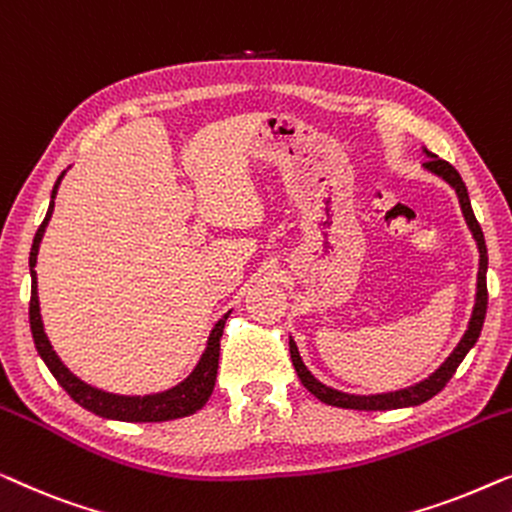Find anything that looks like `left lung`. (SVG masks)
Masks as SVG:
<instances>
[{
  "label": "left lung",
  "mask_w": 512,
  "mask_h": 512,
  "mask_svg": "<svg viewBox=\"0 0 512 512\" xmlns=\"http://www.w3.org/2000/svg\"><path fill=\"white\" fill-rule=\"evenodd\" d=\"M424 153H427V157H429V160L424 162V169L431 171V174L441 176L443 181L457 192L459 206H462L466 225H469L473 239H475V243H478V253H480L478 292H475V306H473V313H471V320H469V329L464 331L462 341L457 343V348L452 350V355L445 359V362L438 366V369L431 373L429 378H424L422 383H417L413 387H406V390H397V392L369 394V397H362V394H345V392L334 390V387H327L325 383H320V380L306 369V364L301 362L297 343H294L292 336H290V357H292L294 371H297L299 380L304 383V387L313 394V397H318L322 403H329V406L352 408V410H394V408L420 406V403L429 401L431 397H436V394L441 392L445 385H448V380L455 376L457 366L464 362L466 352L473 348L475 341H478V336H480L482 322H485V313H487V246H485V236H482V229L478 225V220H475L469 192H466V185L462 181V176L457 174V169L445 160H441L438 155L429 153V150H424Z\"/></svg>",
  "instance_id": "8db88e82"
}]
</instances>
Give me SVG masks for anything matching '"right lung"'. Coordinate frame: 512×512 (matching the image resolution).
<instances>
[{"label": "right lung", "instance_id": "add662e5", "mask_svg": "<svg viewBox=\"0 0 512 512\" xmlns=\"http://www.w3.org/2000/svg\"><path fill=\"white\" fill-rule=\"evenodd\" d=\"M62 176L57 178V183L53 187V194L50 199H55L57 187H60ZM53 206L55 201H50L46 218H43L41 227L37 229V236H34L32 243V253H30V273H32V297H30V327H32V338L34 345H37V352L41 355L43 362L53 373L57 383L64 387V392L74 399L78 406L88 408L90 413H95L99 417H109V420H122V422H167V420H176V417H185L197 413V410L204 406L208 397L213 394L215 387V376H218V362H220V338H222V329H225V322L229 318L222 315V318L215 322V327L208 336L206 350L201 355L199 364L194 366V371L187 376L183 383H178L176 387H171L167 392H157V394H146V397H125V394H111L104 390H97L88 383H83L81 378H76L67 366L62 364V359L57 357V352L50 345L46 331H43V322H41V313H39V294H37V255H39V243L41 236L46 232V225L53 215Z\"/></svg>", "mask_w": 512, "mask_h": 512}]
</instances>
